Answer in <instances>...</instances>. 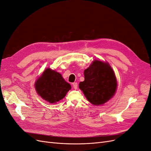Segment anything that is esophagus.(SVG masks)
Wrapping results in <instances>:
<instances>
[{"instance_id": "obj_1", "label": "esophagus", "mask_w": 151, "mask_h": 151, "mask_svg": "<svg viewBox=\"0 0 151 151\" xmlns=\"http://www.w3.org/2000/svg\"><path fill=\"white\" fill-rule=\"evenodd\" d=\"M72 85H73V87H74V88L75 89H77V86H78V84H77V83H74L72 84Z\"/></svg>"}]
</instances>
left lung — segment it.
I'll use <instances>...</instances> for the list:
<instances>
[{
	"instance_id": "obj_1",
	"label": "left lung",
	"mask_w": 151,
	"mask_h": 151,
	"mask_svg": "<svg viewBox=\"0 0 151 151\" xmlns=\"http://www.w3.org/2000/svg\"><path fill=\"white\" fill-rule=\"evenodd\" d=\"M84 81L79 83L88 101L94 105L103 104L116 92L117 82L114 72L108 63L94 60L84 70Z\"/></svg>"
}]
</instances>
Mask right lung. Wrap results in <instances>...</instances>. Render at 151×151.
I'll return each mask as SVG.
<instances>
[{
	"mask_svg": "<svg viewBox=\"0 0 151 151\" xmlns=\"http://www.w3.org/2000/svg\"><path fill=\"white\" fill-rule=\"evenodd\" d=\"M38 94L50 103H55L65 97L71 88L58 72L47 68L35 83Z\"/></svg>",
	"mask_w": 151,
	"mask_h": 151,
	"instance_id": "right-lung-1",
	"label": "right lung"
}]
</instances>
